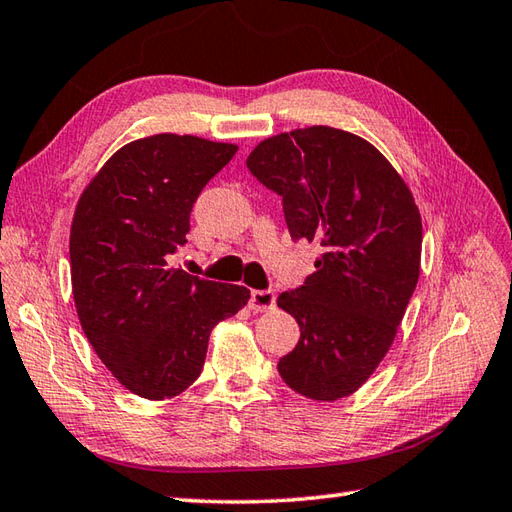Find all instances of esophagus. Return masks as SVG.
<instances>
[{
    "label": "esophagus",
    "instance_id": "1",
    "mask_svg": "<svg viewBox=\"0 0 512 512\" xmlns=\"http://www.w3.org/2000/svg\"><path fill=\"white\" fill-rule=\"evenodd\" d=\"M275 303H277V297L273 290H253L250 292L248 308L253 312H266V310H273Z\"/></svg>",
    "mask_w": 512,
    "mask_h": 512
}]
</instances>
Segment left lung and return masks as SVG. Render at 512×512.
<instances>
[{
	"instance_id": "obj_1",
	"label": "left lung",
	"mask_w": 512,
	"mask_h": 512,
	"mask_svg": "<svg viewBox=\"0 0 512 512\" xmlns=\"http://www.w3.org/2000/svg\"><path fill=\"white\" fill-rule=\"evenodd\" d=\"M281 195L290 237L321 257L277 306L301 339L279 358L297 394L332 402L354 394L394 343L420 275L422 222L409 187L361 136L314 125L259 143L246 160Z\"/></svg>"
}]
</instances>
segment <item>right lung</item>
<instances>
[{"mask_svg": "<svg viewBox=\"0 0 512 512\" xmlns=\"http://www.w3.org/2000/svg\"><path fill=\"white\" fill-rule=\"evenodd\" d=\"M235 151L198 136L140 138L105 162L76 204L70 266L81 328L140 398L182 394L202 372L213 325L250 299L244 286L169 264L187 244L200 191Z\"/></svg>", "mask_w": 512, "mask_h": 512, "instance_id": "right-lung-1", "label": "right lung"}]
</instances>
